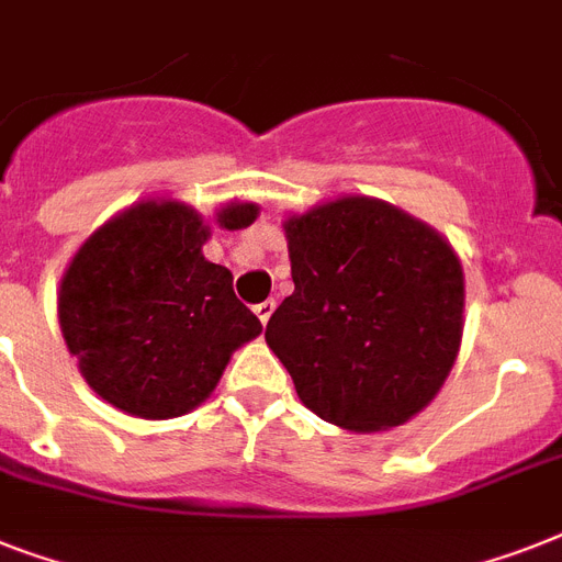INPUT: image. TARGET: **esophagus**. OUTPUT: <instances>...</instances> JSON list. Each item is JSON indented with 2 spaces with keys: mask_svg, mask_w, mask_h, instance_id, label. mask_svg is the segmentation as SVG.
Segmentation results:
<instances>
[{
  "mask_svg": "<svg viewBox=\"0 0 562 562\" xmlns=\"http://www.w3.org/2000/svg\"><path fill=\"white\" fill-rule=\"evenodd\" d=\"M273 308H277V303H273V300H265V303H259V306H254L256 317H259V321H262V326L268 324V321H271Z\"/></svg>",
  "mask_w": 562,
  "mask_h": 562,
  "instance_id": "obj_1",
  "label": "esophagus"
}]
</instances>
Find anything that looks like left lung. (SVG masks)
<instances>
[{"label":"left lung","mask_w":562,"mask_h":562,"mask_svg":"<svg viewBox=\"0 0 562 562\" xmlns=\"http://www.w3.org/2000/svg\"><path fill=\"white\" fill-rule=\"evenodd\" d=\"M294 294L265 341L300 402L350 431L408 423L435 400L463 333V268L437 229L350 194L285 224Z\"/></svg>","instance_id":"1"}]
</instances>
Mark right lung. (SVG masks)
Masks as SVG:
<instances>
[{"mask_svg": "<svg viewBox=\"0 0 562 562\" xmlns=\"http://www.w3.org/2000/svg\"><path fill=\"white\" fill-rule=\"evenodd\" d=\"M256 203L215 212L250 227ZM210 224L180 201H139L101 224L66 268L57 294L64 341L92 391L131 417L198 408L229 356L262 333L233 294V273L201 254Z\"/></svg>", "mask_w": 562, "mask_h": 562, "instance_id": "add662e5", "label": "right lung"}]
</instances>
